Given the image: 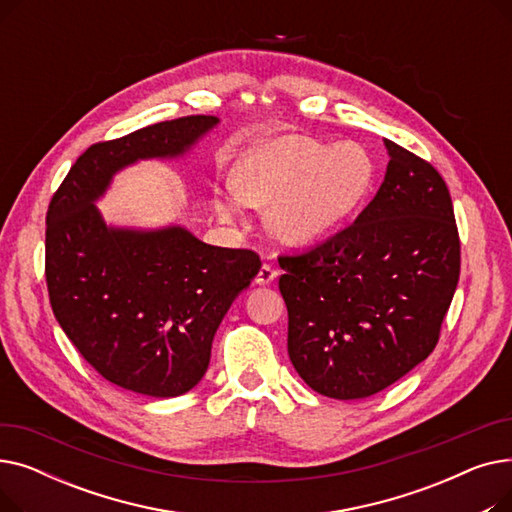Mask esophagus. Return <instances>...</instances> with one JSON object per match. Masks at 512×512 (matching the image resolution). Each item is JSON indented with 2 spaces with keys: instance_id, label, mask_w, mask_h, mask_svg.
I'll list each match as a JSON object with an SVG mask.
<instances>
[{
  "instance_id": "34e87169",
  "label": "esophagus",
  "mask_w": 512,
  "mask_h": 512,
  "mask_svg": "<svg viewBox=\"0 0 512 512\" xmlns=\"http://www.w3.org/2000/svg\"><path fill=\"white\" fill-rule=\"evenodd\" d=\"M276 278H278V272L274 270V267H272V265H267V263H263V265H261V270H259V274H257V278H255V282H257L259 286H267V284H272Z\"/></svg>"
}]
</instances>
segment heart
<instances>
[{"label": "heart", "mask_w": 512, "mask_h": 512, "mask_svg": "<svg viewBox=\"0 0 512 512\" xmlns=\"http://www.w3.org/2000/svg\"><path fill=\"white\" fill-rule=\"evenodd\" d=\"M373 161L359 145H324L305 134L265 139L236 161L232 195L215 193L222 220H236L240 203L267 207L270 232L286 245H313L340 230L365 203Z\"/></svg>", "instance_id": "1"}]
</instances>
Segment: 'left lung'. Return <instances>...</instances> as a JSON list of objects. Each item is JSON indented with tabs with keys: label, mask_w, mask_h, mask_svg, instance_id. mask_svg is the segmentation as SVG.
Returning <instances> with one entry per match:
<instances>
[{
	"label": "left lung",
	"mask_w": 512,
	"mask_h": 512,
	"mask_svg": "<svg viewBox=\"0 0 512 512\" xmlns=\"http://www.w3.org/2000/svg\"><path fill=\"white\" fill-rule=\"evenodd\" d=\"M384 145V182L355 224L278 259L290 361L336 400L378 394L429 357L461 272L446 182L411 151Z\"/></svg>",
	"instance_id": "8db88e82"
}]
</instances>
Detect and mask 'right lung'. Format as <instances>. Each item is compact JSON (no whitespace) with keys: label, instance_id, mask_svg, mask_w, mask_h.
Here are the masks:
<instances>
[{"label":"right lung","instance_id":"right-lung-1","mask_svg":"<svg viewBox=\"0 0 512 512\" xmlns=\"http://www.w3.org/2000/svg\"><path fill=\"white\" fill-rule=\"evenodd\" d=\"M220 124L188 116L97 143L76 159L47 211L45 278L58 324L105 380L153 396L193 390L213 336L261 261L211 247L180 224H107L97 201L145 159H180Z\"/></svg>","mask_w":512,"mask_h":512}]
</instances>
